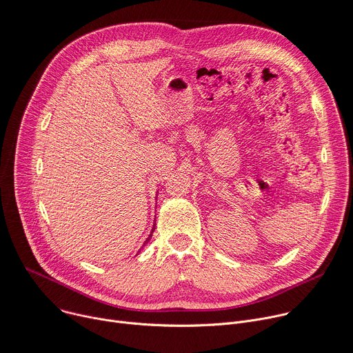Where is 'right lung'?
I'll list each match as a JSON object with an SVG mask.
<instances>
[{
    "label": "right lung",
    "mask_w": 353,
    "mask_h": 353,
    "mask_svg": "<svg viewBox=\"0 0 353 353\" xmlns=\"http://www.w3.org/2000/svg\"><path fill=\"white\" fill-rule=\"evenodd\" d=\"M153 230H154V228H153ZM152 236H153V234H152V232H150V235H149V238H148V239H146V241H145V243H143V246H145V245H146V243H148V242H149V241H150V238H152Z\"/></svg>",
    "instance_id": "obj_1"
}]
</instances>
